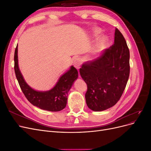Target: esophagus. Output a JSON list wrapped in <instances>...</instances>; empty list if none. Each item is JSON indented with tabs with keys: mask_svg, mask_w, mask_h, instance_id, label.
Returning a JSON list of instances; mask_svg holds the SVG:
<instances>
[{
	"mask_svg": "<svg viewBox=\"0 0 151 151\" xmlns=\"http://www.w3.org/2000/svg\"><path fill=\"white\" fill-rule=\"evenodd\" d=\"M82 60L81 59L79 58H76L74 61V66L77 68V69H79L81 65Z\"/></svg>",
	"mask_w": 151,
	"mask_h": 151,
	"instance_id": "esophagus-1",
	"label": "esophagus"
}]
</instances>
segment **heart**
Masks as SVG:
<instances>
[{"mask_svg": "<svg viewBox=\"0 0 151 151\" xmlns=\"http://www.w3.org/2000/svg\"><path fill=\"white\" fill-rule=\"evenodd\" d=\"M101 30L99 28H96L93 29L92 31L93 35V36H94V37H98V36H99L100 34H101ZM107 42H108V39L105 36H103L101 37L98 38L96 42L94 47H93L92 49H91L89 55V57L92 58L96 56L99 53L101 52V51L104 48V47L106 46Z\"/></svg>", "mask_w": 151, "mask_h": 151, "instance_id": "1", "label": "heart"}]
</instances>
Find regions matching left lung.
I'll return each mask as SVG.
<instances>
[{
	"mask_svg": "<svg viewBox=\"0 0 151 151\" xmlns=\"http://www.w3.org/2000/svg\"><path fill=\"white\" fill-rule=\"evenodd\" d=\"M129 59L126 41L116 28L114 45L99 57L82 65L79 72L88 86L85 98L91 110H106L119 101L129 77Z\"/></svg>",
	"mask_w": 151,
	"mask_h": 151,
	"instance_id": "obj_1",
	"label": "left lung"
}]
</instances>
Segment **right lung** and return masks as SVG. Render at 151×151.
Returning <instances> with one entry per match:
<instances>
[{
    "mask_svg": "<svg viewBox=\"0 0 151 151\" xmlns=\"http://www.w3.org/2000/svg\"><path fill=\"white\" fill-rule=\"evenodd\" d=\"M17 45L14 53V70L16 78L27 99L34 106L44 110L59 111L64 109L67 101L68 93L78 77V72L74 66L62 74L56 84L48 91L35 90L25 81L18 64Z\"/></svg>",
    "mask_w": 151,
    "mask_h": 151,
    "instance_id": "add662e5",
    "label": "right lung"
}]
</instances>
